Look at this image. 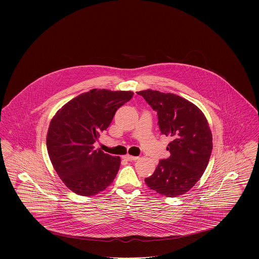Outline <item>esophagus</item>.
<instances>
[{
    "label": "esophagus",
    "instance_id": "esophagus-1",
    "mask_svg": "<svg viewBox=\"0 0 259 259\" xmlns=\"http://www.w3.org/2000/svg\"><path fill=\"white\" fill-rule=\"evenodd\" d=\"M123 158L124 159H126V160L128 161H134L137 160V159H139V157H138V156H132V155H129V154L125 155Z\"/></svg>",
    "mask_w": 259,
    "mask_h": 259
}]
</instances>
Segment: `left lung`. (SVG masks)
Here are the masks:
<instances>
[{"instance_id": "1", "label": "left lung", "mask_w": 259, "mask_h": 259, "mask_svg": "<svg viewBox=\"0 0 259 259\" xmlns=\"http://www.w3.org/2000/svg\"><path fill=\"white\" fill-rule=\"evenodd\" d=\"M137 94L157 112L161 134L172 139L167 147L171 155L159 161L145 182L150 189L167 197L183 195L208 166L212 149L209 123L194 104L176 94L150 89Z\"/></svg>"}]
</instances>
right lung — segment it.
<instances>
[{
	"instance_id": "obj_1",
	"label": "right lung",
	"mask_w": 259,
	"mask_h": 259,
	"mask_svg": "<svg viewBox=\"0 0 259 259\" xmlns=\"http://www.w3.org/2000/svg\"><path fill=\"white\" fill-rule=\"evenodd\" d=\"M131 91L93 89L68 102L50 122L47 148L63 183L73 192L92 196L113 182L119 156L94 149L118 108L133 97Z\"/></svg>"
}]
</instances>
